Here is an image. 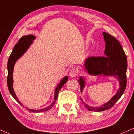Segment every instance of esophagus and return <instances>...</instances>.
Instances as JSON below:
<instances>
[{
  "label": "esophagus",
  "instance_id": "1",
  "mask_svg": "<svg viewBox=\"0 0 134 134\" xmlns=\"http://www.w3.org/2000/svg\"><path fill=\"white\" fill-rule=\"evenodd\" d=\"M78 74V71L75 69H71L69 72V75L70 77H75Z\"/></svg>",
  "mask_w": 134,
  "mask_h": 134
}]
</instances>
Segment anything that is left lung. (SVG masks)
<instances>
[{
    "label": "left lung",
    "mask_w": 134,
    "mask_h": 134,
    "mask_svg": "<svg viewBox=\"0 0 134 134\" xmlns=\"http://www.w3.org/2000/svg\"><path fill=\"white\" fill-rule=\"evenodd\" d=\"M106 43L104 50L105 56H92L85 59V68L90 75L114 76L119 81L120 88L116 94L110 100L99 107H91L82 100L83 104L89 111H103L112 108L121 97L126 88V71L127 68V60L121 44L116 38L109 33L103 32ZM81 92L85 85L83 77L79 80Z\"/></svg>",
    "instance_id": "8db88e82"
}]
</instances>
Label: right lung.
<instances>
[{"label": "right lung", "mask_w": 134, "mask_h": 134, "mask_svg": "<svg viewBox=\"0 0 134 134\" xmlns=\"http://www.w3.org/2000/svg\"><path fill=\"white\" fill-rule=\"evenodd\" d=\"M35 39V36H33V35H27V36H22L21 38L20 39L19 41L17 43L15 44V46L13 47V49L12 52L10 55L9 58H8V64H7V69H8V76H7V86L8 90H9L10 93L11 94V95L13 96V98L16 100L17 102L19 103L20 104H21V106H23V104L18 101L17 96H16V94L15 93V91L13 90V68H14V65L15 62H16V60L21 56L22 55H23V54L26 51V50L29 48L30 45L33 43V40ZM68 80V77L65 76L63 79L60 81V82L59 83L56 88L55 90V94H54V100L53 102L52 103V104L49 105V106H47V108H43V109H39V110H34L31 109L27 108V109L28 111H31V112L34 113H41V112H44V111H47L49 109H50L52 107H53V106L54 105L55 101H56L57 96H58L59 91L60 89L62 88V87H63L65 83Z\"/></svg>", "instance_id": "right-lung-1"}]
</instances>
